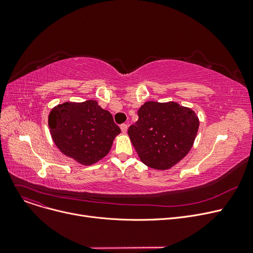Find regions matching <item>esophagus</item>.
Returning <instances> with one entry per match:
<instances>
[{
    "label": "esophagus",
    "instance_id": "esophagus-1",
    "mask_svg": "<svg viewBox=\"0 0 253 253\" xmlns=\"http://www.w3.org/2000/svg\"><path fill=\"white\" fill-rule=\"evenodd\" d=\"M120 127H121V130H122L123 133H126V132H127V129H128L127 124H122V125L120 126Z\"/></svg>",
    "mask_w": 253,
    "mask_h": 253
}]
</instances>
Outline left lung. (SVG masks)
Here are the masks:
<instances>
[{"label":"left lung","instance_id":"left-lung-1","mask_svg":"<svg viewBox=\"0 0 253 253\" xmlns=\"http://www.w3.org/2000/svg\"><path fill=\"white\" fill-rule=\"evenodd\" d=\"M137 115L128 135L144 165L167 170L189 154L200 125L192 109L174 101H147Z\"/></svg>","mask_w":253,"mask_h":253}]
</instances>
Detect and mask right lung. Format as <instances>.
Masks as SVG:
<instances>
[{
	"mask_svg": "<svg viewBox=\"0 0 253 253\" xmlns=\"http://www.w3.org/2000/svg\"><path fill=\"white\" fill-rule=\"evenodd\" d=\"M48 125L57 149L86 166L108 155L114 139L121 133L112 114L95 100L57 104L48 116Z\"/></svg>",
	"mask_w": 253,
	"mask_h": 253,
	"instance_id": "1",
	"label": "right lung"
}]
</instances>
